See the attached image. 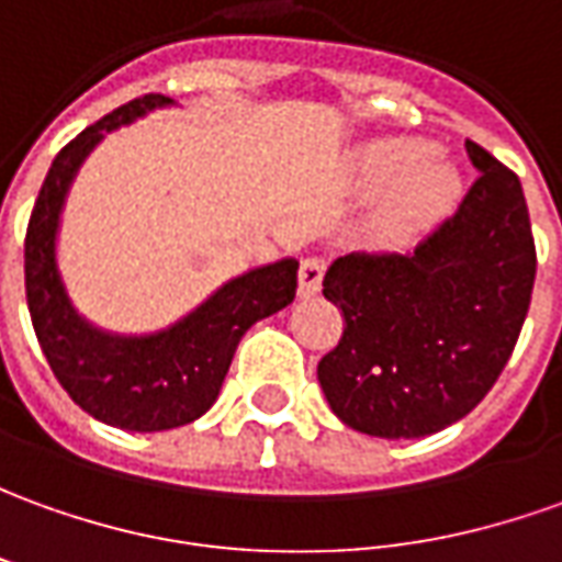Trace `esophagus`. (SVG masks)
Wrapping results in <instances>:
<instances>
[{
  "mask_svg": "<svg viewBox=\"0 0 562 562\" xmlns=\"http://www.w3.org/2000/svg\"><path fill=\"white\" fill-rule=\"evenodd\" d=\"M324 272H327L324 259H303V266H300V296H315L321 290V281H324Z\"/></svg>",
  "mask_w": 562,
  "mask_h": 562,
  "instance_id": "34e87169",
  "label": "esophagus"
}]
</instances>
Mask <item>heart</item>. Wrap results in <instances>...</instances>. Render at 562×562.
Segmentation results:
<instances>
[{
    "label": "heart",
    "instance_id": "obj_1",
    "mask_svg": "<svg viewBox=\"0 0 562 562\" xmlns=\"http://www.w3.org/2000/svg\"><path fill=\"white\" fill-rule=\"evenodd\" d=\"M361 180L370 195H389L385 226L394 235L435 226L459 201L462 180L443 156L431 146L409 137L379 140L363 149Z\"/></svg>",
    "mask_w": 562,
    "mask_h": 562
}]
</instances>
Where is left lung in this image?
Wrapping results in <instances>:
<instances>
[{
    "instance_id": "obj_1",
    "label": "left lung",
    "mask_w": 562,
    "mask_h": 562,
    "mask_svg": "<svg viewBox=\"0 0 562 562\" xmlns=\"http://www.w3.org/2000/svg\"><path fill=\"white\" fill-rule=\"evenodd\" d=\"M481 170L413 254H346L324 274L342 339L318 363L330 409L370 437H425L468 416L524 330L536 241L517 173L465 140Z\"/></svg>"
}]
</instances>
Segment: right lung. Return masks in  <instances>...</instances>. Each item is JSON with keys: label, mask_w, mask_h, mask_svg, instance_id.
<instances>
[{"label": "right lung", "mask_w": 562, "mask_h": 562, "mask_svg": "<svg viewBox=\"0 0 562 562\" xmlns=\"http://www.w3.org/2000/svg\"><path fill=\"white\" fill-rule=\"evenodd\" d=\"M168 103L170 97L143 94L72 137L38 189L23 241L26 305L54 376L85 413L127 431H168L204 416L223 389L244 333L296 296L300 262L281 259L223 284L192 315L153 336L97 330L72 308L54 259L69 183L106 131Z\"/></svg>", "instance_id": "right-lung-1"}]
</instances>
